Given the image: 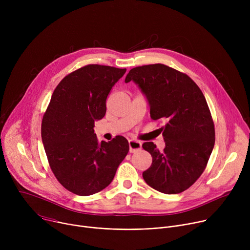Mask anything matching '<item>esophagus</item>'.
Here are the masks:
<instances>
[{
  "instance_id": "1",
  "label": "esophagus",
  "mask_w": 250,
  "mask_h": 250,
  "mask_svg": "<svg viewBox=\"0 0 250 250\" xmlns=\"http://www.w3.org/2000/svg\"><path fill=\"white\" fill-rule=\"evenodd\" d=\"M128 146H129V152L133 153V152L138 151L141 148V142L138 140L130 139L128 141Z\"/></svg>"
}]
</instances>
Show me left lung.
<instances>
[{
	"label": "left lung",
	"instance_id": "obj_1",
	"mask_svg": "<svg viewBox=\"0 0 250 250\" xmlns=\"http://www.w3.org/2000/svg\"><path fill=\"white\" fill-rule=\"evenodd\" d=\"M136 83L150 105L160 128L165 148L145 142L152 156L151 166L142 173L145 181L164 194H179L202 175L215 146V125L206 98L185 73L157 63L132 68L125 83Z\"/></svg>",
	"mask_w": 250,
	"mask_h": 250
}]
</instances>
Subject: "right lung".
Listing matches in <instances>:
<instances>
[{
    "label": "right lung",
    "instance_id": "add662e5",
    "mask_svg": "<svg viewBox=\"0 0 250 250\" xmlns=\"http://www.w3.org/2000/svg\"><path fill=\"white\" fill-rule=\"evenodd\" d=\"M126 69L89 64L65 76L55 88L42 123V138L58 182L79 196L109 186L129 146L118 135L98 140L95 121L104 118L106 97Z\"/></svg>",
    "mask_w": 250,
    "mask_h": 250
}]
</instances>
